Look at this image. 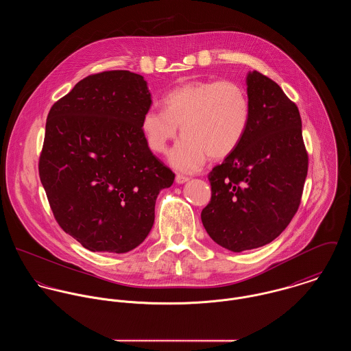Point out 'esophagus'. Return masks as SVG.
Here are the masks:
<instances>
[{
	"label": "esophagus",
	"mask_w": 351,
	"mask_h": 351,
	"mask_svg": "<svg viewBox=\"0 0 351 351\" xmlns=\"http://www.w3.org/2000/svg\"><path fill=\"white\" fill-rule=\"evenodd\" d=\"M189 181V178L188 177H185V176H177L176 177V182L178 184V185H182V184H185V182H188Z\"/></svg>",
	"instance_id": "esophagus-1"
}]
</instances>
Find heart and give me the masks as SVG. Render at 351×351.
Returning <instances> with one entry per match:
<instances>
[{"instance_id": "1", "label": "heart", "mask_w": 351, "mask_h": 351, "mask_svg": "<svg viewBox=\"0 0 351 351\" xmlns=\"http://www.w3.org/2000/svg\"><path fill=\"white\" fill-rule=\"evenodd\" d=\"M162 109H147L141 130L154 152H166L181 125L182 139L169 154L178 171L195 173L208 156L223 159L241 145L250 123L245 89L232 81L185 82L162 99Z\"/></svg>"}]
</instances>
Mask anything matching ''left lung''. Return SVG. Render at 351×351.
Listing matches in <instances>:
<instances>
[{
  "label": "left lung",
  "mask_w": 351,
  "mask_h": 351,
  "mask_svg": "<svg viewBox=\"0 0 351 351\" xmlns=\"http://www.w3.org/2000/svg\"><path fill=\"white\" fill-rule=\"evenodd\" d=\"M250 123L241 145L209 173L201 221L219 246L242 252L274 241L300 205L308 171L296 104L258 71L246 77Z\"/></svg>",
  "instance_id": "8db88e82"
}]
</instances>
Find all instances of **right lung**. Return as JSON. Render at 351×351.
I'll use <instances>...</instances> for the list:
<instances>
[{"label":"right lung","mask_w":351,"mask_h":351,"mask_svg":"<svg viewBox=\"0 0 351 351\" xmlns=\"http://www.w3.org/2000/svg\"><path fill=\"white\" fill-rule=\"evenodd\" d=\"M151 102L142 75L114 70L84 78L50 109L40 181L58 224L88 250L143 243L159 192L174 182L141 130Z\"/></svg>","instance_id":"obj_1"}]
</instances>
